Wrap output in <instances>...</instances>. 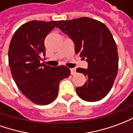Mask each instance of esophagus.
Listing matches in <instances>:
<instances>
[{"instance_id": "esophagus-1", "label": "esophagus", "mask_w": 133, "mask_h": 133, "mask_svg": "<svg viewBox=\"0 0 133 133\" xmlns=\"http://www.w3.org/2000/svg\"><path fill=\"white\" fill-rule=\"evenodd\" d=\"M70 71H71V74H72V75H74V74L77 73L75 69H70Z\"/></svg>"}]
</instances>
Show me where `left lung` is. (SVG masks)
I'll return each instance as SVG.
<instances>
[{"label": "left lung", "mask_w": 133, "mask_h": 133, "mask_svg": "<svg viewBox=\"0 0 133 133\" xmlns=\"http://www.w3.org/2000/svg\"><path fill=\"white\" fill-rule=\"evenodd\" d=\"M75 44V52L86 59L88 68H77L87 80L76 88L78 96L87 102L101 100L113 86L118 69L117 48L110 31L97 20L82 17L60 21L56 26Z\"/></svg>", "instance_id": "8db88e82"}]
</instances>
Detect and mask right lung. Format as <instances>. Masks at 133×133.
Returning <instances> with one entry per match:
<instances>
[{
    "mask_svg": "<svg viewBox=\"0 0 133 133\" xmlns=\"http://www.w3.org/2000/svg\"><path fill=\"white\" fill-rule=\"evenodd\" d=\"M58 21H31L14 33L8 49L11 74L21 92L29 100L46 105L55 100L61 80L70 75V69L61 65L52 67L41 63L46 55L44 40Z\"/></svg>",
    "mask_w": 133,
    "mask_h": 133,
    "instance_id": "1",
    "label": "right lung"
}]
</instances>
